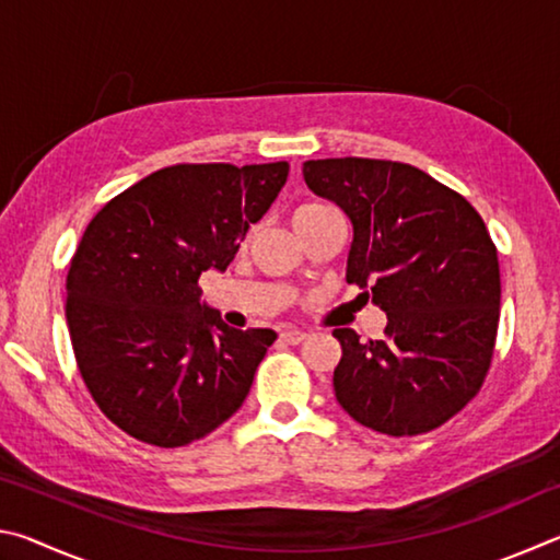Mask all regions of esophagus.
<instances>
[{
	"instance_id": "obj_1",
	"label": "esophagus",
	"mask_w": 560,
	"mask_h": 560,
	"mask_svg": "<svg viewBox=\"0 0 560 560\" xmlns=\"http://www.w3.org/2000/svg\"><path fill=\"white\" fill-rule=\"evenodd\" d=\"M281 340H283V343H289V346H299V343H303V340H306V334H303V330H296V328H287V330H281Z\"/></svg>"
}]
</instances>
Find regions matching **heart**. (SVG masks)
I'll use <instances>...</instances> for the list:
<instances>
[{
    "instance_id": "obj_1",
    "label": "heart",
    "mask_w": 560,
    "mask_h": 560,
    "mask_svg": "<svg viewBox=\"0 0 560 560\" xmlns=\"http://www.w3.org/2000/svg\"><path fill=\"white\" fill-rule=\"evenodd\" d=\"M324 210H328L326 205H303V207H299L296 212H293V220H301V217H308V214H316V212H324Z\"/></svg>"
}]
</instances>
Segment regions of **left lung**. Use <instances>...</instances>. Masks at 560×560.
Masks as SVG:
<instances>
[{
	"label": "left lung",
	"instance_id": "left-lung-1",
	"mask_svg": "<svg viewBox=\"0 0 560 560\" xmlns=\"http://www.w3.org/2000/svg\"><path fill=\"white\" fill-rule=\"evenodd\" d=\"M303 179L348 217L346 281L387 314L383 340L334 330L338 405L390 438L440 428L479 393L494 353L501 283L485 220L454 189L393 160H308Z\"/></svg>",
	"mask_w": 560,
	"mask_h": 560
}]
</instances>
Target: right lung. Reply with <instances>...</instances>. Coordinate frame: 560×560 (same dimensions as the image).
Masks as SVG:
<instances>
[{
  "instance_id": "1",
  "label": "right lung",
  "mask_w": 560,
  "mask_h": 560,
  "mask_svg": "<svg viewBox=\"0 0 560 560\" xmlns=\"http://www.w3.org/2000/svg\"><path fill=\"white\" fill-rule=\"evenodd\" d=\"M289 163L173 165L103 207L66 279V324L83 383L122 432L183 447L240 410L277 340L226 326L197 281L224 271Z\"/></svg>"
}]
</instances>
